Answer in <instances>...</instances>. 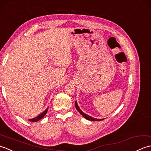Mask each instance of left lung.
Returning a JSON list of instances; mask_svg holds the SVG:
<instances>
[{"mask_svg":"<svg viewBox=\"0 0 151 151\" xmlns=\"http://www.w3.org/2000/svg\"><path fill=\"white\" fill-rule=\"evenodd\" d=\"M75 107H76V110H77L78 111V112L80 114H81L83 117H84L85 119H88V120H89V121H102V120H103L104 119H96V118H93V117H91V116H89V115H87V114H84V112H83L81 109H80V108H79V106H78V104H77V102H76V101H75Z\"/></svg>","mask_w":151,"mask_h":151,"instance_id":"left-lung-1","label":"left lung"}]
</instances>
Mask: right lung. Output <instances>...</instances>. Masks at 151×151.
Here are the masks:
<instances>
[{
    "label": "right lung",
    "mask_w": 151,
    "mask_h": 151,
    "mask_svg": "<svg viewBox=\"0 0 151 151\" xmlns=\"http://www.w3.org/2000/svg\"><path fill=\"white\" fill-rule=\"evenodd\" d=\"M47 111H48V108H47L45 110L43 113L40 114L39 115H37V117H36L35 118H33V119H28L30 121H32V122H37L38 121H40L41 119H42L45 115L47 113Z\"/></svg>",
    "instance_id": "obj_1"
}]
</instances>
